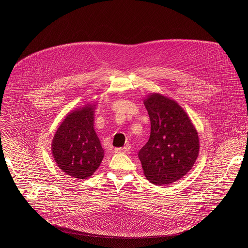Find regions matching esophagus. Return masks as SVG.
<instances>
[{
  "instance_id": "obj_1",
  "label": "esophagus",
  "mask_w": 248,
  "mask_h": 248,
  "mask_svg": "<svg viewBox=\"0 0 248 248\" xmlns=\"http://www.w3.org/2000/svg\"><path fill=\"white\" fill-rule=\"evenodd\" d=\"M130 150V146L129 145H125L124 147H120V148H116L115 152L116 153H128Z\"/></svg>"
}]
</instances>
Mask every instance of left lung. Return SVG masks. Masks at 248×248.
<instances>
[{
    "label": "left lung",
    "mask_w": 248,
    "mask_h": 248,
    "mask_svg": "<svg viewBox=\"0 0 248 248\" xmlns=\"http://www.w3.org/2000/svg\"><path fill=\"white\" fill-rule=\"evenodd\" d=\"M151 132L138 157L145 178L154 185H170L183 179L199 154L196 128L174 100L160 93L144 99Z\"/></svg>",
    "instance_id": "8db88e82"
}]
</instances>
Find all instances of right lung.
I'll return each instance as SVG.
<instances>
[{"label": "right lung", "mask_w": 248, "mask_h": 248, "mask_svg": "<svg viewBox=\"0 0 248 248\" xmlns=\"http://www.w3.org/2000/svg\"><path fill=\"white\" fill-rule=\"evenodd\" d=\"M95 109V104H86L68 113L52 141L57 166L67 175L79 180L91 176L104 158V150L94 129Z\"/></svg>", "instance_id": "obj_1"}]
</instances>
